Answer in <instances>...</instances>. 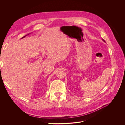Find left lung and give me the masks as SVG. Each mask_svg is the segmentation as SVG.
<instances>
[{
	"label": "left lung",
	"instance_id": "8db88e82",
	"mask_svg": "<svg viewBox=\"0 0 125 125\" xmlns=\"http://www.w3.org/2000/svg\"><path fill=\"white\" fill-rule=\"evenodd\" d=\"M102 39V41H103V42H105V40H104V39Z\"/></svg>",
	"mask_w": 125,
	"mask_h": 125
}]
</instances>
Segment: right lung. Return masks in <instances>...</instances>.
I'll list each match as a JSON object with an SVG mask.
<instances>
[{
    "label": "right lung",
    "instance_id": "obj_1",
    "mask_svg": "<svg viewBox=\"0 0 125 125\" xmlns=\"http://www.w3.org/2000/svg\"><path fill=\"white\" fill-rule=\"evenodd\" d=\"M25 37V36H24V37H22V38H23V37Z\"/></svg>",
    "mask_w": 125,
    "mask_h": 125
}]
</instances>
